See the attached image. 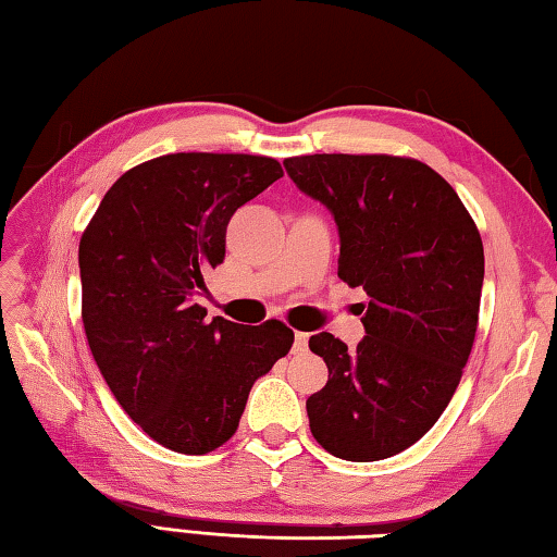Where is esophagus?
<instances>
[{"mask_svg":"<svg viewBox=\"0 0 557 557\" xmlns=\"http://www.w3.org/2000/svg\"><path fill=\"white\" fill-rule=\"evenodd\" d=\"M308 349V334L306 332H296V342H293V351L302 354Z\"/></svg>","mask_w":557,"mask_h":557,"instance_id":"1","label":"esophagus"}]
</instances>
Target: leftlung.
Wrapping results in <instances>:
<instances>
[{"label":"left lung","instance_id":"obj_1","mask_svg":"<svg viewBox=\"0 0 557 557\" xmlns=\"http://www.w3.org/2000/svg\"><path fill=\"white\" fill-rule=\"evenodd\" d=\"M332 213L337 274L363 286L366 337H310L330 381L308 397L310 432L332 456L391 458L436 424L473 349L485 255L473 218L432 166L391 154H306L283 162Z\"/></svg>","mask_w":557,"mask_h":557}]
</instances>
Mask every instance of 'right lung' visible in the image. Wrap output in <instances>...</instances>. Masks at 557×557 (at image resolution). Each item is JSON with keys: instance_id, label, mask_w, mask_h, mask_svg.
<instances>
[{"instance_id": "obj_1", "label": "right lung", "mask_w": 557, "mask_h": 557, "mask_svg": "<svg viewBox=\"0 0 557 557\" xmlns=\"http://www.w3.org/2000/svg\"><path fill=\"white\" fill-rule=\"evenodd\" d=\"M281 176L271 157H157L109 188L82 235V322L94 361L133 422L176 454L223 446L251 385L293 344L278 320L208 322L196 302L225 259L230 218Z\"/></svg>"}]
</instances>
